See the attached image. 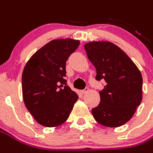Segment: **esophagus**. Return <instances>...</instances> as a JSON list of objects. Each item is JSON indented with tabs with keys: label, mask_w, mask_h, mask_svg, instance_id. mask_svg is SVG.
<instances>
[{
	"label": "esophagus",
	"mask_w": 153,
	"mask_h": 153,
	"mask_svg": "<svg viewBox=\"0 0 153 153\" xmlns=\"http://www.w3.org/2000/svg\"><path fill=\"white\" fill-rule=\"evenodd\" d=\"M88 91V88H85L84 90H82V91H81V93H82L83 94H86Z\"/></svg>",
	"instance_id": "esophagus-1"
}]
</instances>
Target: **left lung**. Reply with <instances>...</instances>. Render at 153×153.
I'll return each instance as SVG.
<instances>
[{"mask_svg":"<svg viewBox=\"0 0 153 153\" xmlns=\"http://www.w3.org/2000/svg\"><path fill=\"white\" fill-rule=\"evenodd\" d=\"M84 49L96 69V79L106 82L92 114L101 125L120 127L131 119L142 102V74L128 54L112 42L92 41Z\"/></svg>","mask_w":153,"mask_h":153,"instance_id":"8db88e82","label":"left lung"}]
</instances>
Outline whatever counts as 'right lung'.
<instances>
[{
  "instance_id": "add662e5",
  "label": "right lung",
  "mask_w": 153,
  "mask_h": 153,
  "mask_svg": "<svg viewBox=\"0 0 153 153\" xmlns=\"http://www.w3.org/2000/svg\"><path fill=\"white\" fill-rule=\"evenodd\" d=\"M79 40L53 39L32 55L22 73L25 105L39 124L52 128L68 119L79 96L67 85L65 64Z\"/></svg>"
}]
</instances>
